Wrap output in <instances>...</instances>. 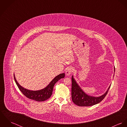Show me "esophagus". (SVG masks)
I'll return each instance as SVG.
<instances>
[{
    "mask_svg": "<svg viewBox=\"0 0 127 127\" xmlns=\"http://www.w3.org/2000/svg\"><path fill=\"white\" fill-rule=\"evenodd\" d=\"M73 68L72 67H68L67 68H66V70H65V74L67 76L70 75V74L72 73L73 71Z\"/></svg>",
    "mask_w": 127,
    "mask_h": 127,
    "instance_id": "34e87169",
    "label": "esophagus"
}]
</instances>
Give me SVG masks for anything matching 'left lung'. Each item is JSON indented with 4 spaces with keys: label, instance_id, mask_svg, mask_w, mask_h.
Returning a JSON list of instances; mask_svg holds the SVG:
<instances>
[{
    "label": "left lung",
    "instance_id": "obj_1",
    "mask_svg": "<svg viewBox=\"0 0 127 127\" xmlns=\"http://www.w3.org/2000/svg\"><path fill=\"white\" fill-rule=\"evenodd\" d=\"M71 79L72 100L75 105L80 107H89L98 104L105 98L110 87V86H109L106 92L100 96H92L86 94L82 90L73 78V76H72Z\"/></svg>",
    "mask_w": 127,
    "mask_h": 127
}]
</instances>
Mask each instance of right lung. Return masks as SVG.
<instances>
[{"mask_svg":"<svg viewBox=\"0 0 127 127\" xmlns=\"http://www.w3.org/2000/svg\"><path fill=\"white\" fill-rule=\"evenodd\" d=\"M65 77V73H63L60 74L55 77L51 81L49 84L45 88L38 90V91H30L23 88L21 86L18 82H17L15 75H14V79L18 87V89L21 91V92L28 98L36 101L38 102H41L46 100L49 99L52 95V92L53 90V88L55 84L61 79L64 78Z\"/></svg>","mask_w":127,"mask_h":127,"instance_id":"1","label":"right lung"}]
</instances>
